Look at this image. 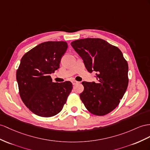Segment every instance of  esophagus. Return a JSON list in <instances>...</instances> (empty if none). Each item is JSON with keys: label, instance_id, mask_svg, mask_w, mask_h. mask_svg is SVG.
I'll return each mask as SVG.
<instances>
[{"label": "esophagus", "instance_id": "1", "mask_svg": "<svg viewBox=\"0 0 150 150\" xmlns=\"http://www.w3.org/2000/svg\"><path fill=\"white\" fill-rule=\"evenodd\" d=\"M71 82H72V84H73V85H74V86L76 85V83H79V82L76 81V80H71Z\"/></svg>", "mask_w": 150, "mask_h": 150}]
</instances>
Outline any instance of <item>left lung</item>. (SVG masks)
<instances>
[{"mask_svg":"<svg viewBox=\"0 0 150 150\" xmlns=\"http://www.w3.org/2000/svg\"><path fill=\"white\" fill-rule=\"evenodd\" d=\"M71 45L87 71H96L98 82H83L80 98L92 114L103 116L116 108L128 86V63L117 47L98 38H87Z\"/></svg>","mask_w":150,"mask_h":150,"instance_id":"obj_1","label":"left lung"}]
</instances>
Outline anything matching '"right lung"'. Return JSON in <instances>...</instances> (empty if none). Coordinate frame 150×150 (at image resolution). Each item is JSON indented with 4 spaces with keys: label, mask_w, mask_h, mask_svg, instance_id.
<instances>
[{
    "label": "right lung",
    "mask_w": 150,
    "mask_h": 150,
    "mask_svg": "<svg viewBox=\"0 0 150 150\" xmlns=\"http://www.w3.org/2000/svg\"><path fill=\"white\" fill-rule=\"evenodd\" d=\"M67 48L66 42H45L21 59L16 71L19 93L25 106L38 116L51 117L59 113L71 92V82H52L50 75L59 68Z\"/></svg>",
    "instance_id": "1"
}]
</instances>
